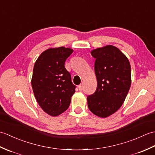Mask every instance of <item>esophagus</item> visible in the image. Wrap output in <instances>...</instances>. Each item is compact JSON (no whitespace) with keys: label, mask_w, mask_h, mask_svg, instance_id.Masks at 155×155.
<instances>
[{"label":"esophagus","mask_w":155,"mask_h":155,"mask_svg":"<svg viewBox=\"0 0 155 155\" xmlns=\"http://www.w3.org/2000/svg\"><path fill=\"white\" fill-rule=\"evenodd\" d=\"M78 90H79V91H82V90H83V85H82V84L78 85Z\"/></svg>","instance_id":"obj_1"}]
</instances>
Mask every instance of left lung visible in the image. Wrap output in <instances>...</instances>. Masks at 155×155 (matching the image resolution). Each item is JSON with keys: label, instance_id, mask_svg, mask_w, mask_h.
Returning <instances> with one entry per match:
<instances>
[{"label": "left lung", "instance_id": "1", "mask_svg": "<svg viewBox=\"0 0 155 155\" xmlns=\"http://www.w3.org/2000/svg\"><path fill=\"white\" fill-rule=\"evenodd\" d=\"M91 54L96 58L97 88L87 97L88 107L95 115L106 118L119 109L126 98L131 84L130 64L126 56L113 45L94 49Z\"/></svg>", "mask_w": 155, "mask_h": 155}]
</instances>
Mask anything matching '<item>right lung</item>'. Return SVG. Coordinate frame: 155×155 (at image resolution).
<instances>
[{
    "mask_svg": "<svg viewBox=\"0 0 155 155\" xmlns=\"http://www.w3.org/2000/svg\"><path fill=\"white\" fill-rule=\"evenodd\" d=\"M73 50L60 47L42 52L36 61L31 84L39 106L46 113L57 117L67 109L75 93L71 74L64 62Z\"/></svg>",
    "mask_w": 155,
    "mask_h": 155,
    "instance_id": "obj_1",
    "label": "right lung"
}]
</instances>
